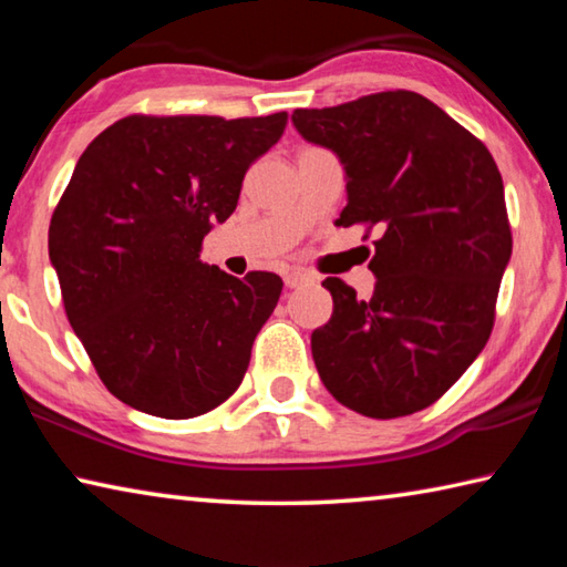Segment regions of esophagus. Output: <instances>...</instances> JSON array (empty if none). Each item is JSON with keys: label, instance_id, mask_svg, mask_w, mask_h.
Returning <instances> with one entry per match:
<instances>
[{"label": "esophagus", "instance_id": "obj_1", "mask_svg": "<svg viewBox=\"0 0 567 567\" xmlns=\"http://www.w3.org/2000/svg\"><path fill=\"white\" fill-rule=\"evenodd\" d=\"M307 282H315V277L307 272H300V270H292L285 275V287H290V290H297V287H302Z\"/></svg>", "mask_w": 567, "mask_h": 567}]
</instances>
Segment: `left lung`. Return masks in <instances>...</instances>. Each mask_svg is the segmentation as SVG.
<instances>
[{
    "instance_id": "left-lung-1",
    "label": "left lung",
    "mask_w": 567,
    "mask_h": 567,
    "mask_svg": "<svg viewBox=\"0 0 567 567\" xmlns=\"http://www.w3.org/2000/svg\"><path fill=\"white\" fill-rule=\"evenodd\" d=\"M297 132L348 175L334 225L375 227V292L340 277L332 318L312 332L330 395L360 415H412L440 400L485 348L513 252L503 177L487 147L417 92L392 90L295 110Z\"/></svg>"
}]
</instances>
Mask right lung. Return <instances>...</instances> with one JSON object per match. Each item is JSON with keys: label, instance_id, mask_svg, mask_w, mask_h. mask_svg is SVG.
Returning <instances> with one entry per match:
<instances>
[{"label": "right lung", "instance_id": "1", "mask_svg": "<svg viewBox=\"0 0 567 567\" xmlns=\"http://www.w3.org/2000/svg\"><path fill=\"white\" fill-rule=\"evenodd\" d=\"M287 112L130 114L82 152L50 223V260L76 338L114 398L167 420L215 410L243 382L282 292L199 260L235 213L245 172Z\"/></svg>", "mask_w": 567, "mask_h": 567}]
</instances>
